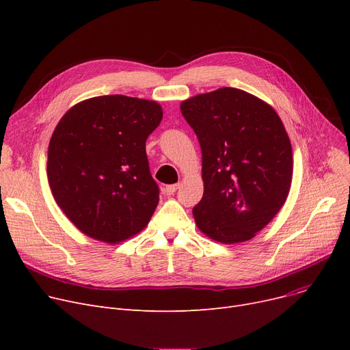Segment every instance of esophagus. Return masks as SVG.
<instances>
[{
	"label": "esophagus",
	"instance_id": "esophagus-1",
	"mask_svg": "<svg viewBox=\"0 0 350 350\" xmlns=\"http://www.w3.org/2000/svg\"><path fill=\"white\" fill-rule=\"evenodd\" d=\"M177 189H178V185H169V186H165V187H164V194L172 196V194H174V193L177 191Z\"/></svg>",
	"mask_w": 350,
	"mask_h": 350
}]
</instances>
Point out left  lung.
<instances>
[{
	"mask_svg": "<svg viewBox=\"0 0 350 350\" xmlns=\"http://www.w3.org/2000/svg\"><path fill=\"white\" fill-rule=\"evenodd\" d=\"M203 154L204 194L197 227L219 243H243L284 206L292 181V147L277 112L235 88L197 95L180 106Z\"/></svg>",
	"mask_w": 350,
	"mask_h": 350,
	"instance_id": "obj_1",
	"label": "left lung"
}]
</instances>
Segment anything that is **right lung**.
Instances as JSON below:
<instances>
[{"instance_id": "right-lung-1", "label": "right lung", "mask_w": 350, "mask_h": 350, "mask_svg": "<svg viewBox=\"0 0 350 350\" xmlns=\"http://www.w3.org/2000/svg\"><path fill=\"white\" fill-rule=\"evenodd\" d=\"M161 118L156 102L107 95L75 105L59 120L48 147V181L83 234L115 244L149 223L160 190L146 140Z\"/></svg>"}]
</instances>
